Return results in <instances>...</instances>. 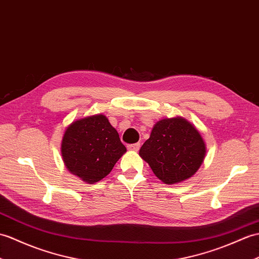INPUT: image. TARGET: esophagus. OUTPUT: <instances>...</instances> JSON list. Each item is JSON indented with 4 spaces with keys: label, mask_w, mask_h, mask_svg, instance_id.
Listing matches in <instances>:
<instances>
[{
    "label": "esophagus",
    "mask_w": 259,
    "mask_h": 259,
    "mask_svg": "<svg viewBox=\"0 0 259 259\" xmlns=\"http://www.w3.org/2000/svg\"><path fill=\"white\" fill-rule=\"evenodd\" d=\"M140 149V143H134V144H129L128 150L130 151H138Z\"/></svg>",
    "instance_id": "obj_1"
}]
</instances>
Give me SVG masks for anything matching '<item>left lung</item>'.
Masks as SVG:
<instances>
[{"label":"left lung","instance_id":"1","mask_svg":"<svg viewBox=\"0 0 259 259\" xmlns=\"http://www.w3.org/2000/svg\"><path fill=\"white\" fill-rule=\"evenodd\" d=\"M205 153L200 132L182 117L158 121L139 151L140 157L165 184L180 183L194 176Z\"/></svg>","mask_w":259,"mask_h":259}]
</instances>
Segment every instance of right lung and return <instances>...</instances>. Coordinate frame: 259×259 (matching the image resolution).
<instances>
[{"mask_svg": "<svg viewBox=\"0 0 259 259\" xmlns=\"http://www.w3.org/2000/svg\"><path fill=\"white\" fill-rule=\"evenodd\" d=\"M62 157L68 171L93 184L107 177L127 149L104 115L71 122L62 140Z\"/></svg>", "mask_w": 259, "mask_h": 259, "instance_id": "1", "label": "right lung"}]
</instances>
